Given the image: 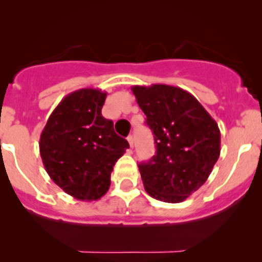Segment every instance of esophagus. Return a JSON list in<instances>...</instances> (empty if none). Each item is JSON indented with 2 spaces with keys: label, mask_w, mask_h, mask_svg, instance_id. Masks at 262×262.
Listing matches in <instances>:
<instances>
[{
  "label": "esophagus",
  "mask_w": 262,
  "mask_h": 262,
  "mask_svg": "<svg viewBox=\"0 0 262 262\" xmlns=\"http://www.w3.org/2000/svg\"><path fill=\"white\" fill-rule=\"evenodd\" d=\"M128 142H129V146H130V148H133V143H134V138H133V136H129L128 138Z\"/></svg>",
  "instance_id": "obj_1"
}]
</instances>
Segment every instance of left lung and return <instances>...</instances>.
<instances>
[{"label": "left lung", "mask_w": 262, "mask_h": 262, "mask_svg": "<svg viewBox=\"0 0 262 262\" xmlns=\"http://www.w3.org/2000/svg\"><path fill=\"white\" fill-rule=\"evenodd\" d=\"M132 91L156 143V155L138 165L144 189L161 202H184L204 185L218 161V124L180 87L156 83Z\"/></svg>", "instance_id": "obj_1"}]
</instances>
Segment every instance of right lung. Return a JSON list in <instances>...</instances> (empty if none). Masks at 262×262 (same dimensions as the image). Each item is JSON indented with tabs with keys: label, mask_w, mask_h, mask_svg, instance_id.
<instances>
[{
	"label": "right lung",
	"mask_w": 262,
	"mask_h": 262,
	"mask_svg": "<svg viewBox=\"0 0 262 262\" xmlns=\"http://www.w3.org/2000/svg\"><path fill=\"white\" fill-rule=\"evenodd\" d=\"M106 92L81 89L71 92L50 114L39 149L53 181L78 200H99L110 187L115 162L129 143L101 115Z\"/></svg>",
	"instance_id": "1"
}]
</instances>
